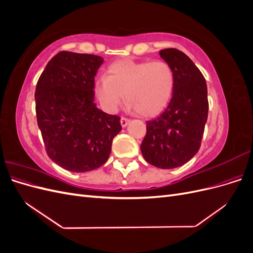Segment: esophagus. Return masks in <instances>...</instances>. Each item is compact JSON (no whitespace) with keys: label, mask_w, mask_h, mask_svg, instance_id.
Returning <instances> with one entry per match:
<instances>
[{"label":"esophagus","mask_w":253,"mask_h":253,"mask_svg":"<svg viewBox=\"0 0 253 253\" xmlns=\"http://www.w3.org/2000/svg\"><path fill=\"white\" fill-rule=\"evenodd\" d=\"M128 122H129V119H127V118H126V117H121L120 124H121L122 127H126V126L128 125Z\"/></svg>","instance_id":"1"}]
</instances>
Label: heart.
I'll list each match as a JSON object with an SVG mask.
<instances>
[{
	"label": "heart",
	"mask_w": 253,
	"mask_h": 253,
	"mask_svg": "<svg viewBox=\"0 0 253 253\" xmlns=\"http://www.w3.org/2000/svg\"><path fill=\"white\" fill-rule=\"evenodd\" d=\"M108 77L95 79L97 98L104 109L116 112L124 99L143 117H152L166 109L170 102L175 78L171 65L164 60L122 59L106 70Z\"/></svg>",
	"instance_id": "b5f03b06"
}]
</instances>
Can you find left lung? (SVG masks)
Here are the masks:
<instances>
[{"instance_id":"left-lung-1","label":"left lung","mask_w":253,"mask_h":253,"mask_svg":"<svg viewBox=\"0 0 253 253\" xmlns=\"http://www.w3.org/2000/svg\"><path fill=\"white\" fill-rule=\"evenodd\" d=\"M159 55L173 70V96L160 116L147 121L140 150L149 164L173 169L188 163L201 148L208 118V91L202 72L186 53L166 48Z\"/></svg>"}]
</instances>
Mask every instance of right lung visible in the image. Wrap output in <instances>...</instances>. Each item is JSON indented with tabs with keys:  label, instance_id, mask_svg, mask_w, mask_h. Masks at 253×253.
Returning <instances> with one entry per match:
<instances>
[{
	"label": "right lung",
	"instance_id": "add662e5",
	"mask_svg": "<svg viewBox=\"0 0 253 253\" xmlns=\"http://www.w3.org/2000/svg\"><path fill=\"white\" fill-rule=\"evenodd\" d=\"M102 57L60 51L36 87L37 122L48 157L71 172H87L108 160L120 117L97 109L94 82Z\"/></svg>",
	"mask_w": 253,
	"mask_h": 253
}]
</instances>
